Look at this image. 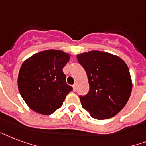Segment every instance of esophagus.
<instances>
[{
    "mask_svg": "<svg viewBox=\"0 0 146 146\" xmlns=\"http://www.w3.org/2000/svg\"><path fill=\"white\" fill-rule=\"evenodd\" d=\"M73 87V90H74V91H76L77 90V85H76V84H74V85L72 86Z\"/></svg>",
    "mask_w": 146,
    "mask_h": 146,
    "instance_id": "34e87169",
    "label": "esophagus"
}]
</instances>
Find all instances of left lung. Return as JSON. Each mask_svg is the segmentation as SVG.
Segmentation results:
<instances>
[{
    "mask_svg": "<svg viewBox=\"0 0 146 146\" xmlns=\"http://www.w3.org/2000/svg\"><path fill=\"white\" fill-rule=\"evenodd\" d=\"M84 68L90 90L79 96L84 109L97 119L111 118L128 102L132 92V79L125 62L117 55L101 51L77 55Z\"/></svg>",
    "mask_w": 146,
    "mask_h": 146,
    "instance_id": "8db88e82",
    "label": "left lung"
}]
</instances>
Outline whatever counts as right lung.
<instances>
[{
	"label": "right lung",
	"instance_id": "right-lung-1",
	"mask_svg": "<svg viewBox=\"0 0 146 146\" xmlns=\"http://www.w3.org/2000/svg\"><path fill=\"white\" fill-rule=\"evenodd\" d=\"M69 59V54L49 49L36 53L23 62L18 74V89L30 109L50 115L62 107L73 90L66 83L62 71Z\"/></svg>",
	"mask_w": 146,
	"mask_h": 146
}]
</instances>
